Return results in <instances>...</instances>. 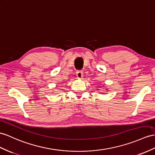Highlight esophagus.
I'll use <instances>...</instances> for the list:
<instances>
[{"mask_svg":"<svg viewBox=\"0 0 155 155\" xmlns=\"http://www.w3.org/2000/svg\"><path fill=\"white\" fill-rule=\"evenodd\" d=\"M76 75L78 79H82L83 77V72L82 71H78L76 73Z\"/></svg>","mask_w":155,"mask_h":155,"instance_id":"1","label":"esophagus"}]
</instances>
